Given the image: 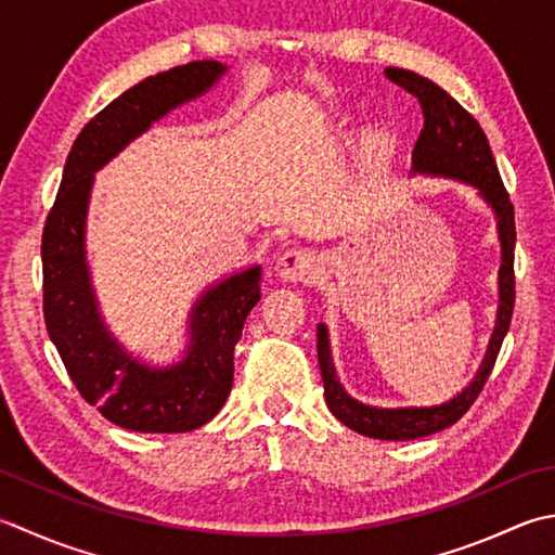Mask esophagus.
I'll return each mask as SVG.
<instances>
[{
  "mask_svg": "<svg viewBox=\"0 0 555 555\" xmlns=\"http://www.w3.org/2000/svg\"><path fill=\"white\" fill-rule=\"evenodd\" d=\"M276 271L281 279L286 281H298V284H312L318 279V267H314V255L310 249H286L284 255L279 257Z\"/></svg>",
  "mask_w": 555,
  "mask_h": 555,
  "instance_id": "34e87169",
  "label": "esophagus"
}]
</instances>
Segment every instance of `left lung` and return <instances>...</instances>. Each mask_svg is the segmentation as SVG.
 I'll list each match as a JSON object with an SVG mask.
<instances>
[{
  "label": "left lung",
  "mask_w": 555,
  "mask_h": 555,
  "mask_svg": "<svg viewBox=\"0 0 555 555\" xmlns=\"http://www.w3.org/2000/svg\"><path fill=\"white\" fill-rule=\"evenodd\" d=\"M387 79L418 98L423 111V129L414 146V170L428 176H444L474 184L481 197L495 211L498 233H501V308H498L495 332L488 344L483 363L474 383L448 404L430 409H375L351 399L336 379L330 339L324 324H318V358L324 383V399L332 414L344 426L377 440H416L457 423L481 395L495 358L501 353L505 334L515 310V206L498 172L493 151L488 146L481 125L454 98L416 72L387 67Z\"/></svg>",
  "instance_id": "8db88e82"
}]
</instances>
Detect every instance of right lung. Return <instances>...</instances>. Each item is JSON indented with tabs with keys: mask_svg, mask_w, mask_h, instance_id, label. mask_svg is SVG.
Returning <instances> with one entry per match:
<instances>
[{
	"mask_svg": "<svg viewBox=\"0 0 555 555\" xmlns=\"http://www.w3.org/2000/svg\"><path fill=\"white\" fill-rule=\"evenodd\" d=\"M223 72L216 60L172 67L139 81L89 119L64 163L42 231V314L50 339L79 395L127 430L188 433L219 414L233 387V349L262 296V269L253 267L206 291L190 314L184 361L151 371L119 349L95 308L83 259L93 172L158 117L211 89Z\"/></svg>",
	"mask_w": 555,
	"mask_h": 555,
	"instance_id": "obj_1",
	"label": "right lung"
}]
</instances>
